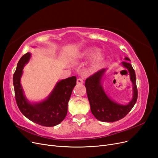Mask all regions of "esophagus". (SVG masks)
Masks as SVG:
<instances>
[{"instance_id":"1","label":"esophagus","mask_w":158,"mask_h":158,"mask_svg":"<svg viewBox=\"0 0 158 158\" xmlns=\"http://www.w3.org/2000/svg\"><path fill=\"white\" fill-rule=\"evenodd\" d=\"M76 82H77L78 84H82L84 83V81L82 78H78L77 81H76Z\"/></svg>"}]
</instances>
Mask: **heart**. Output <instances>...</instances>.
Wrapping results in <instances>:
<instances>
[{
	"mask_svg": "<svg viewBox=\"0 0 158 158\" xmlns=\"http://www.w3.org/2000/svg\"><path fill=\"white\" fill-rule=\"evenodd\" d=\"M98 52V50L96 49H88L84 51L83 52V55L84 56H91L92 55H94L97 54ZM105 60V56L102 54L98 55L96 57H95V59L92 61V64L90 65V70L91 71H95L102 67L104 63Z\"/></svg>",
	"mask_w": 158,
	"mask_h": 158,
	"instance_id": "heart-1",
	"label": "heart"
}]
</instances>
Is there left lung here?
<instances>
[{
  "label": "left lung",
  "mask_w": 158,
  "mask_h": 158,
  "mask_svg": "<svg viewBox=\"0 0 158 158\" xmlns=\"http://www.w3.org/2000/svg\"><path fill=\"white\" fill-rule=\"evenodd\" d=\"M125 60L122 64L130 73V78L133 85V97L127 105L118 104L110 99L102 85V79L106 69H102L85 80V86L86 88L88 98L90 105L91 111L98 120L103 122H114L125 117L135 106L138 98L136 78L135 70L125 57Z\"/></svg>",
  "instance_id": "left-lung-1"
}]
</instances>
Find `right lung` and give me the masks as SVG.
Masks as SVG:
<instances>
[{
    "label": "right lung",
    "mask_w": 158,
    "mask_h": 158,
    "mask_svg": "<svg viewBox=\"0 0 158 158\" xmlns=\"http://www.w3.org/2000/svg\"><path fill=\"white\" fill-rule=\"evenodd\" d=\"M31 54L27 52L18 61L13 76L15 98L21 113L33 123L44 127L59 125L66 117L68 103L72 92L76 84V77L72 76L57 82L53 90L44 101L31 103L26 99L20 84L23 66L30 59Z\"/></svg>",
    "instance_id": "right-lung-1"
}]
</instances>
